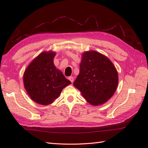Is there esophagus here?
<instances>
[{
    "label": "esophagus",
    "instance_id": "1",
    "mask_svg": "<svg viewBox=\"0 0 148 148\" xmlns=\"http://www.w3.org/2000/svg\"><path fill=\"white\" fill-rule=\"evenodd\" d=\"M69 79L70 80V81L71 83H73V81H74V78H73V77H69Z\"/></svg>",
    "mask_w": 148,
    "mask_h": 148
}]
</instances>
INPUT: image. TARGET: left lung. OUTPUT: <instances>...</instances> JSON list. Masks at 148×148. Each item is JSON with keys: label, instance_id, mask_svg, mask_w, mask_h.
<instances>
[{"label": "left lung", "instance_id": "obj_1", "mask_svg": "<svg viewBox=\"0 0 148 148\" xmlns=\"http://www.w3.org/2000/svg\"><path fill=\"white\" fill-rule=\"evenodd\" d=\"M118 82L117 71L109 58L95 51L83 53L73 85L89 104H104L114 95Z\"/></svg>", "mask_w": 148, "mask_h": 148}]
</instances>
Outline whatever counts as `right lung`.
I'll list each match as a JSON object with an SVG mask.
<instances>
[{"instance_id":"obj_1","label":"right lung","mask_w":148,"mask_h":148,"mask_svg":"<svg viewBox=\"0 0 148 148\" xmlns=\"http://www.w3.org/2000/svg\"><path fill=\"white\" fill-rule=\"evenodd\" d=\"M56 53L43 52L31 62L23 74V83L31 99L39 104H51L71 84L53 64Z\"/></svg>"}]
</instances>
